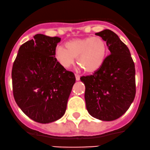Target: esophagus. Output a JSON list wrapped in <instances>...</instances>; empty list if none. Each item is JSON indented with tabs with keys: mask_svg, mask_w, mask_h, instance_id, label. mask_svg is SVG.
Instances as JSON below:
<instances>
[{
	"mask_svg": "<svg viewBox=\"0 0 150 150\" xmlns=\"http://www.w3.org/2000/svg\"><path fill=\"white\" fill-rule=\"evenodd\" d=\"M75 77H76V81H79V80L80 79V76L79 74H75Z\"/></svg>",
	"mask_w": 150,
	"mask_h": 150,
	"instance_id": "esophagus-1",
	"label": "esophagus"
}]
</instances>
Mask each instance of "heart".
Returning <instances> with one entry per match:
<instances>
[{
	"mask_svg": "<svg viewBox=\"0 0 150 150\" xmlns=\"http://www.w3.org/2000/svg\"><path fill=\"white\" fill-rule=\"evenodd\" d=\"M66 47L58 46L55 48V57L58 62L69 69L77 57V64L88 73L98 70L107 55V45L100 37L71 40L66 43Z\"/></svg>",
	"mask_w": 150,
	"mask_h": 150,
	"instance_id": "1",
	"label": "heart"
}]
</instances>
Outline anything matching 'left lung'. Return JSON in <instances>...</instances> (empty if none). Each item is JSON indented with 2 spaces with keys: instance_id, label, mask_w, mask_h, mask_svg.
Instances as JSON below:
<instances>
[{
  "instance_id": "left-lung-1",
  "label": "left lung",
  "mask_w": 150,
  "mask_h": 150,
  "mask_svg": "<svg viewBox=\"0 0 150 150\" xmlns=\"http://www.w3.org/2000/svg\"><path fill=\"white\" fill-rule=\"evenodd\" d=\"M106 42L110 54L92 75L81 76L86 107L95 118L114 121L127 111L136 95L135 66L127 46L112 31L95 34Z\"/></svg>"
}]
</instances>
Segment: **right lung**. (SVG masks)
<instances>
[{
	"instance_id": "1",
	"label": "right lung",
	"mask_w": 150,
	"mask_h": 150,
	"mask_svg": "<svg viewBox=\"0 0 150 150\" xmlns=\"http://www.w3.org/2000/svg\"><path fill=\"white\" fill-rule=\"evenodd\" d=\"M58 37L42 34L20 46L12 67L15 101L24 114L40 123L55 121L64 115L76 81L73 72L55 57Z\"/></svg>"
}]
</instances>
